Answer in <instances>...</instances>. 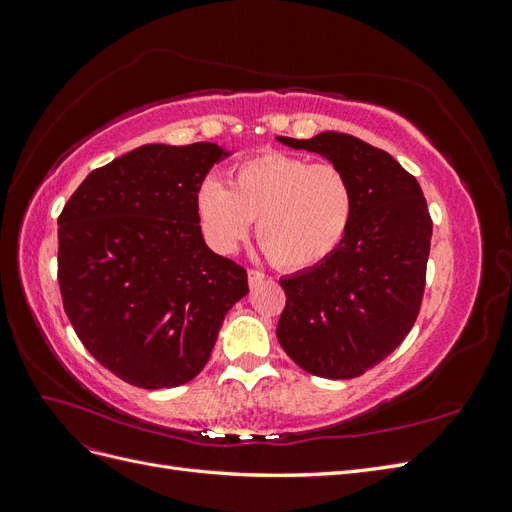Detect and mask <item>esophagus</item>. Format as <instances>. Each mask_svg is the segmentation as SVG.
Returning a JSON list of instances; mask_svg holds the SVG:
<instances>
[{
	"instance_id": "34e87169",
	"label": "esophagus",
	"mask_w": 512,
	"mask_h": 512,
	"mask_svg": "<svg viewBox=\"0 0 512 512\" xmlns=\"http://www.w3.org/2000/svg\"><path fill=\"white\" fill-rule=\"evenodd\" d=\"M267 280V275L262 273V271H256V269H252L250 273H247V282H250V288H256L258 284H262Z\"/></svg>"
}]
</instances>
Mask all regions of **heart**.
<instances>
[{
  "mask_svg": "<svg viewBox=\"0 0 512 512\" xmlns=\"http://www.w3.org/2000/svg\"><path fill=\"white\" fill-rule=\"evenodd\" d=\"M228 183L205 179L196 190L198 224L215 252H235L256 222V239L275 265L301 271L327 260L348 237L354 185L331 162L265 151L232 168Z\"/></svg>",
  "mask_w": 512,
  "mask_h": 512,
  "instance_id": "b5f03b06",
  "label": "heart"
}]
</instances>
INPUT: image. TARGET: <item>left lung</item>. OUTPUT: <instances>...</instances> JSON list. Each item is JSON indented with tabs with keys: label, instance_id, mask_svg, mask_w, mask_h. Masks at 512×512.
<instances>
[{
	"label": "left lung",
	"instance_id": "obj_1",
	"mask_svg": "<svg viewBox=\"0 0 512 512\" xmlns=\"http://www.w3.org/2000/svg\"><path fill=\"white\" fill-rule=\"evenodd\" d=\"M277 141L320 153L344 170L356 194L339 250L280 280L286 307L277 339L309 374L356 378L404 342L421 309L433 228L427 200L393 156L356 136L320 132Z\"/></svg>",
	"mask_w": 512,
	"mask_h": 512
}]
</instances>
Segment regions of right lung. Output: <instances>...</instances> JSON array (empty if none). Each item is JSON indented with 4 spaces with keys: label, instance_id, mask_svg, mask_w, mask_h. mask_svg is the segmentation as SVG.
I'll return each mask as SVG.
<instances>
[{
    "label": "right lung",
    "instance_id": "right-lung-1",
    "mask_svg": "<svg viewBox=\"0 0 512 512\" xmlns=\"http://www.w3.org/2000/svg\"><path fill=\"white\" fill-rule=\"evenodd\" d=\"M230 151L143 145L91 170L59 215L57 280L83 346L141 389H173L207 365L247 273L211 252L196 190Z\"/></svg>",
    "mask_w": 512,
    "mask_h": 512
}]
</instances>
